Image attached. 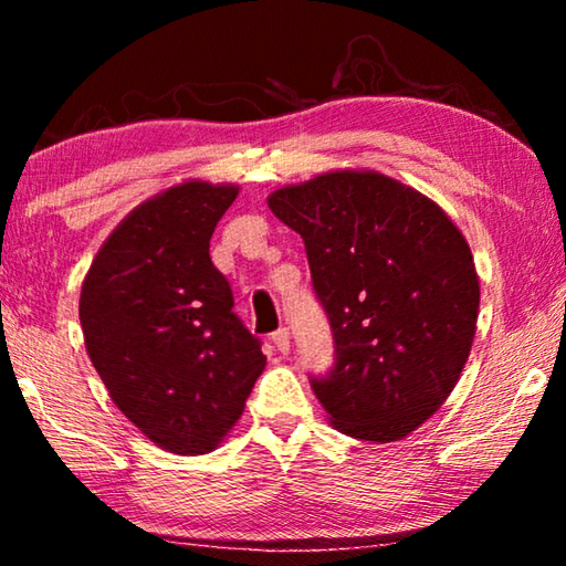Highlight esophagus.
Masks as SVG:
<instances>
[{
  "instance_id": "34e87169",
  "label": "esophagus",
  "mask_w": 566,
  "mask_h": 566,
  "mask_svg": "<svg viewBox=\"0 0 566 566\" xmlns=\"http://www.w3.org/2000/svg\"><path fill=\"white\" fill-rule=\"evenodd\" d=\"M272 342H274V347L280 349L282 354H286L290 352V329L286 327H282V329H276L274 334H272Z\"/></svg>"
}]
</instances>
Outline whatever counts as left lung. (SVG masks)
<instances>
[{"instance_id": "8db88e82", "label": "left lung", "mask_w": 566, "mask_h": 566, "mask_svg": "<svg viewBox=\"0 0 566 566\" xmlns=\"http://www.w3.org/2000/svg\"><path fill=\"white\" fill-rule=\"evenodd\" d=\"M266 205L304 239L337 361L312 389L334 429L399 442L444 405L472 352L479 276L434 199L375 169H332Z\"/></svg>"}]
</instances>
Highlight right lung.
Returning <instances> with one entry per match:
<instances>
[{"mask_svg": "<svg viewBox=\"0 0 566 566\" xmlns=\"http://www.w3.org/2000/svg\"><path fill=\"white\" fill-rule=\"evenodd\" d=\"M237 195L202 179L161 189L114 227L82 282L94 369L122 415L171 454L217 449L266 364L209 256Z\"/></svg>", "mask_w": 566, "mask_h": 566, "instance_id": "obj_1", "label": "right lung"}]
</instances>
